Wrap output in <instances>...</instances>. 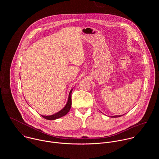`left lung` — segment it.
I'll list each match as a JSON object with an SVG mask.
<instances>
[{
  "mask_svg": "<svg viewBox=\"0 0 159 159\" xmlns=\"http://www.w3.org/2000/svg\"><path fill=\"white\" fill-rule=\"evenodd\" d=\"M122 116V115H121ZM121 115H116V116H112V117H113V118H118V117H120V116H121Z\"/></svg>",
  "mask_w": 159,
  "mask_h": 159,
  "instance_id": "8db88e82",
  "label": "left lung"
}]
</instances>
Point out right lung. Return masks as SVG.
<instances>
[{
	"mask_svg": "<svg viewBox=\"0 0 159 159\" xmlns=\"http://www.w3.org/2000/svg\"><path fill=\"white\" fill-rule=\"evenodd\" d=\"M73 89H72L70 90V91L69 94V98H68L67 102H66V105L65 106V107L62 109H61L60 111L55 113V114L50 115V116H43L41 115H40L44 119L48 120H55L58 119V118L66 115L67 113L69 112V111H70V109L71 108V106H72V99H71L72 96H72V91Z\"/></svg>",
	"mask_w": 159,
	"mask_h": 159,
	"instance_id": "obj_1",
	"label": "right lung"
}]
</instances>
